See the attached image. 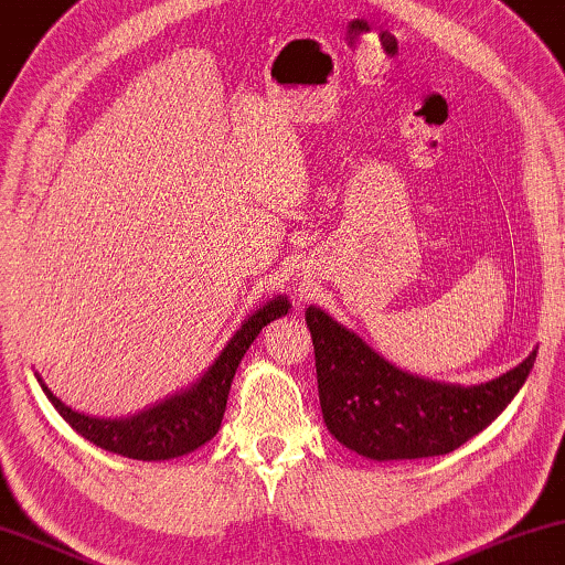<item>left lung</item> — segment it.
Here are the masks:
<instances>
[{"label":"left lung","mask_w":565,"mask_h":565,"mask_svg":"<svg viewBox=\"0 0 565 565\" xmlns=\"http://www.w3.org/2000/svg\"><path fill=\"white\" fill-rule=\"evenodd\" d=\"M317 388L328 430L373 460L430 458L456 450L502 415L530 376L537 351L479 386L440 384L404 373L355 332L309 307Z\"/></svg>","instance_id":"left-lung-1"}]
</instances>
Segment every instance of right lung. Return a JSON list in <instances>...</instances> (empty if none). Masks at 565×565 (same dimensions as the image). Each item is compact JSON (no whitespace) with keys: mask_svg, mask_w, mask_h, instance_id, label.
Wrapping results in <instances>:
<instances>
[{"mask_svg":"<svg viewBox=\"0 0 565 565\" xmlns=\"http://www.w3.org/2000/svg\"><path fill=\"white\" fill-rule=\"evenodd\" d=\"M286 312H289L286 297H276L268 301V305L260 307L258 312H253L243 322V328L230 338L225 351L214 359V363L204 371V376L194 386H189L181 394L169 396V399H163L161 404H156V407L140 412L135 417H89L66 407L61 399H55L47 392V386H43V392L53 402V407L58 409V415L82 438L94 443L97 448H105L109 452H117V456L135 460H169L186 456V452L202 448L206 440H212L217 435L237 363H241L253 340L258 338V332Z\"/></svg>","mask_w":565,"mask_h":565,"instance_id":"1","label":"right lung"}]
</instances>
